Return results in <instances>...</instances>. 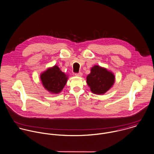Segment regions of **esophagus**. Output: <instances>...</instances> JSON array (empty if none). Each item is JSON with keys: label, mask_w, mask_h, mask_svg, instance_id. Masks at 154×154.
Masks as SVG:
<instances>
[{"label": "esophagus", "mask_w": 154, "mask_h": 154, "mask_svg": "<svg viewBox=\"0 0 154 154\" xmlns=\"http://www.w3.org/2000/svg\"><path fill=\"white\" fill-rule=\"evenodd\" d=\"M82 75H83V74L81 72H79V73H75V75L77 76V77H82Z\"/></svg>", "instance_id": "obj_1"}]
</instances>
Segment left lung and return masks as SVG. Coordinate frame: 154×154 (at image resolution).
Masks as SVG:
<instances>
[{
  "label": "left lung",
  "mask_w": 154,
  "mask_h": 154,
  "mask_svg": "<svg viewBox=\"0 0 154 154\" xmlns=\"http://www.w3.org/2000/svg\"><path fill=\"white\" fill-rule=\"evenodd\" d=\"M115 82V76L111 71L99 66H94L87 77V83L92 93L103 94L108 91Z\"/></svg>",
  "instance_id": "left-lung-1"
}]
</instances>
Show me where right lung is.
<instances>
[{
  "instance_id": "right-lung-1",
  "label": "right lung",
  "mask_w": 154,
  "mask_h": 154,
  "mask_svg": "<svg viewBox=\"0 0 154 154\" xmlns=\"http://www.w3.org/2000/svg\"><path fill=\"white\" fill-rule=\"evenodd\" d=\"M44 87L51 93H60L67 82V75L57 66L48 68L40 75Z\"/></svg>"
}]
</instances>
